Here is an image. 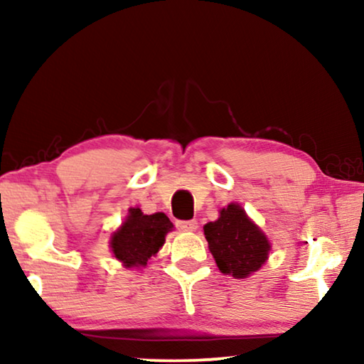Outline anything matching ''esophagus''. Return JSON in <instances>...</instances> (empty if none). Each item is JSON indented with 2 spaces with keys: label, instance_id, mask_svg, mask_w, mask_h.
I'll use <instances>...</instances> for the list:
<instances>
[{
  "label": "esophagus",
  "instance_id": "1",
  "mask_svg": "<svg viewBox=\"0 0 364 364\" xmlns=\"http://www.w3.org/2000/svg\"><path fill=\"white\" fill-rule=\"evenodd\" d=\"M176 225L183 232H193V230H197L198 223H197V220H177Z\"/></svg>",
  "mask_w": 364,
  "mask_h": 364
}]
</instances>
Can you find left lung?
Masks as SVG:
<instances>
[{"mask_svg":"<svg viewBox=\"0 0 364 364\" xmlns=\"http://www.w3.org/2000/svg\"><path fill=\"white\" fill-rule=\"evenodd\" d=\"M217 267L222 273L247 278L265 263L270 243L238 203L222 208L215 222L203 227Z\"/></svg>","mask_w":364,"mask_h":364,"instance_id":"1","label":"left lung"}]
</instances>
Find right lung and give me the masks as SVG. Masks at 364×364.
I'll return each instance as SVG.
<instances>
[{
  "label": "right lung",
  "instance_id": "add662e5",
  "mask_svg": "<svg viewBox=\"0 0 364 364\" xmlns=\"http://www.w3.org/2000/svg\"><path fill=\"white\" fill-rule=\"evenodd\" d=\"M172 227L166 213L144 215L141 208H131L126 222L112 235L114 257L127 268L147 265L149 258L156 255L164 245L167 232H171Z\"/></svg>",
  "mask_w": 364,
  "mask_h": 364
}]
</instances>
